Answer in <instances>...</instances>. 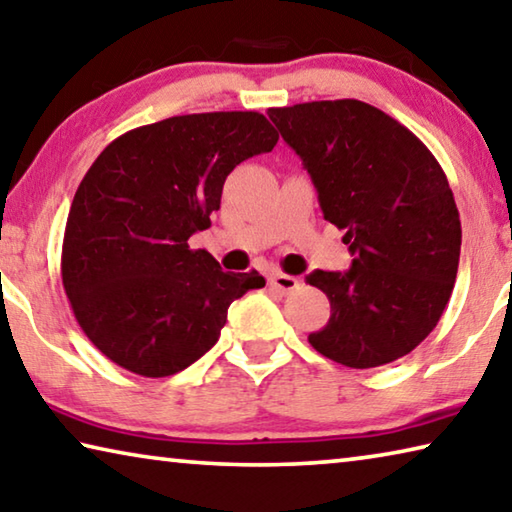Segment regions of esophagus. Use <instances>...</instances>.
I'll use <instances>...</instances> for the list:
<instances>
[{
	"mask_svg": "<svg viewBox=\"0 0 512 512\" xmlns=\"http://www.w3.org/2000/svg\"><path fill=\"white\" fill-rule=\"evenodd\" d=\"M270 288L281 292V295H290V292H295L299 288V279L283 274V272H276L270 276Z\"/></svg>",
	"mask_w": 512,
	"mask_h": 512,
	"instance_id": "esophagus-1",
	"label": "esophagus"
}]
</instances>
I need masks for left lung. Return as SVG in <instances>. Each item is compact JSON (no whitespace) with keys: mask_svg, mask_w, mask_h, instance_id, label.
Wrapping results in <instances>:
<instances>
[{"mask_svg":"<svg viewBox=\"0 0 512 512\" xmlns=\"http://www.w3.org/2000/svg\"><path fill=\"white\" fill-rule=\"evenodd\" d=\"M267 115L354 256L347 272L306 276L331 301L329 324L308 342L356 370L410 354L438 324L458 272L463 233L440 163L404 124L358 99Z\"/></svg>","mask_w":512,"mask_h":512,"instance_id":"left-lung-1","label":"left lung"}]
</instances>
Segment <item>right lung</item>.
I'll return each instance as SVG.
<instances>
[{
    "label": "right lung",
    "mask_w": 512,
    "mask_h": 512,
    "mask_svg": "<svg viewBox=\"0 0 512 512\" xmlns=\"http://www.w3.org/2000/svg\"><path fill=\"white\" fill-rule=\"evenodd\" d=\"M276 140L254 111L177 115L127 131L90 165L67 215L61 274L108 360L149 379L186 370L220 338L231 301L265 286L188 240L211 226L233 167Z\"/></svg>",
    "instance_id": "1"
}]
</instances>
